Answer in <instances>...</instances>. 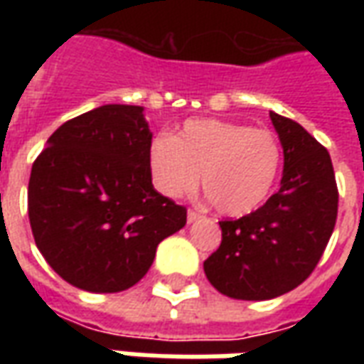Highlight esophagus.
I'll return each instance as SVG.
<instances>
[{
	"label": "esophagus",
	"instance_id": "1",
	"mask_svg": "<svg viewBox=\"0 0 364 364\" xmlns=\"http://www.w3.org/2000/svg\"><path fill=\"white\" fill-rule=\"evenodd\" d=\"M198 218H203V214L198 213V210H193V208H189V213H187V222H197Z\"/></svg>",
	"mask_w": 364,
	"mask_h": 364
}]
</instances>
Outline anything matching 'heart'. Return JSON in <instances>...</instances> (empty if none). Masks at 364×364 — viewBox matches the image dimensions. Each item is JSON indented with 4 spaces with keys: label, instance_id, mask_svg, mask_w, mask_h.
<instances>
[{
    "label": "heart",
    "instance_id": "b5f03b06",
    "mask_svg": "<svg viewBox=\"0 0 364 364\" xmlns=\"http://www.w3.org/2000/svg\"><path fill=\"white\" fill-rule=\"evenodd\" d=\"M148 164L161 195L185 197L200 179L213 205L237 216L267 198L281 166V146L267 128L191 119L175 138L159 134L151 140Z\"/></svg>",
    "mask_w": 364,
    "mask_h": 364
}]
</instances>
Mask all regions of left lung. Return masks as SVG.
Wrapping results in <instances>:
<instances>
[{
	"label": "left lung",
	"mask_w": 364,
	"mask_h": 364,
	"mask_svg": "<svg viewBox=\"0 0 364 364\" xmlns=\"http://www.w3.org/2000/svg\"><path fill=\"white\" fill-rule=\"evenodd\" d=\"M284 151L281 189L257 210L220 220V247L205 261L214 289L237 300L281 296L312 274L337 220L329 151L292 119L269 112Z\"/></svg>",
	"instance_id": "1"
}]
</instances>
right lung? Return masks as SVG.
Returning a JSON list of instances; mask_svg holds the SVG:
<instances>
[{
  "mask_svg": "<svg viewBox=\"0 0 364 364\" xmlns=\"http://www.w3.org/2000/svg\"><path fill=\"white\" fill-rule=\"evenodd\" d=\"M138 105H103L68 120L31 169L35 244L77 289L120 292L151 267L187 208L151 185V132Z\"/></svg>",
  "mask_w": 364,
  "mask_h": 364,
  "instance_id": "add662e5",
  "label": "right lung"
}]
</instances>
